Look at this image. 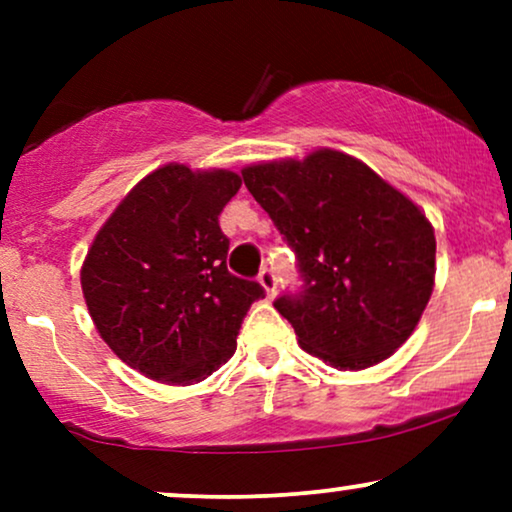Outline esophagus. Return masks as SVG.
<instances>
[{
  "mask_svg": "<svg viewBox=\"0 0 512 512\" xmlns=\"http://www.w3.org/2000/svg\"><path fill=\"white\" fill-rule=\"evenodd\" d=\"M257 281H260V286L264 289V293H267V296L272 298L274 293H276V276H274L272 269L264 267L262 272H260V276H257Z\"/></svg>",
  "mask_w": 512,
  "mask_h": 512,
  "instance_id": "34e87169",
  "label": "esophagus"
}]
</instances>
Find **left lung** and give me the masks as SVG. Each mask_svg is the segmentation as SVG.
<instances>
[{
	"mask_svg": "<svg viewBox=\"0 0 512 512\" xmlns=\"http://www.w3.org/2000/svg\"><path fill=\"white\" fill-rule=\"evenodd\" d=\"M243 182L296 252L301 291L274 308L298 344L337 370L395 354L433 293L436 236L424 211L332 149L248 166Z\"/></svg>",
	"mask_w": 512,
	"mask_h": 512,
	"instance_id": "left-lung-1",
	"label": "left lung"
}]
</instances>
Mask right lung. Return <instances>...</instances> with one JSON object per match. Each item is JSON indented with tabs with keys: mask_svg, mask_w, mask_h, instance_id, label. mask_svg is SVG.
I'll return each mask as SVG.
<instances>
[{
	"mask_svg": "<svg viewBox=\"0 0 512 512\" xmlns=\"http://www.w3.org/2000/svg\"><path fill=\"white\" fill-rule=\"evenodd\" d=\"M240 190L231 170H154L103 223L81 291L103 342L166 385L209 378L236 354L243 317L264 289L228 272L219 214Z\"/></svg>",
	"mask_w": 512,
	"mask_h": 512,
	"instance_id": "add662e5",
	"label": "right lung"
}]
</instances>
